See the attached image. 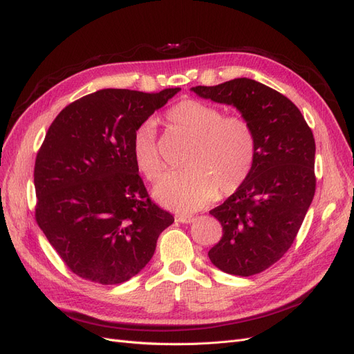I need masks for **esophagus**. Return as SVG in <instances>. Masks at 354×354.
<instances>
[{"label":"esophagus","mask_w":354,"mask_h":354,"mask_svg":"<svg viewBox=\"0 0 354 354\" xmlns=\"http://www.w3.org/2000/svg\"><path fill=\"white\" fill-rule=\"evenodd\" d=\"M176 220L178 223H183V224H189L195 220L194 216H186V214H178V216H176Z\"/></svg>","instance_id":"1"}]
</instances>
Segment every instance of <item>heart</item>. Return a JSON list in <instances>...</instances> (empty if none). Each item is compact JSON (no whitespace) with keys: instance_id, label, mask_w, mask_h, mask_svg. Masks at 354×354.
I'll use <instances>...</instances> for the list:
<instances>
[{"instance_id":"1","label":"heart","mask_w":354,"mask_h":354,"mask_svg":"<svg viewBox=\"0 0 354 354\" xmlns=\"http://www.w3.org/2000/svg\"><path fill=\"white\" fill-rule=\"evenodd\" d=\"M173 130L192 140L185 167L160 178L153 189L162 205L178 212L198 211L209 202L234 194L248 180L257 156L252 125L239 115H224L211 103L186 99L165 112ZM131 153L137 169L155 181L164 169L156 128L145 122L136 128Z\"/></svg>"}]
</instances>
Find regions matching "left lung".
I'll use <instances>...</instances> for the list:
<instances>
[{
    "mask_svg": "<svg viewBox=\"0 0 354 354\" xmlns=\"http://www.w3.org/2000/svg\"><path fill=\"white\" fill-rule=\"evenodd\" d=\"M192 91L234 106L255 131L257 156L248 180L209 211L221 223L223 236L208 257L229 274H257L291 248L313 201V133L291 100L254 80L198 85Z\"/></svg>",
    "mask_w": 354,
    "mask_h": 354,
    "instance_id": "left-lung-1",
    "label": "left lung"
}]
</instances>
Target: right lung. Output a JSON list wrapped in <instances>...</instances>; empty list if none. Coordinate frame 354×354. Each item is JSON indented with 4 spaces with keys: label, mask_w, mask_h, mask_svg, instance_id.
<instances>
[{
    "label": "right lung",
    "mask_w": 354,
    "mask_h": 354,
    "mask_svg": "<svg viewBox=\"0 0 354 354\" xmlns=\"http://www.w3.org/2000/svg\"><path fill=\"white\" fill-rule=\"evenodd\" d=\"M178 91L100 90L68 104L50 125L35 159V218L82 279H131L174 223L149 198L131 140L136 128Z\"/></svg>",
    "instance_id": "1"
}]
</instances>
